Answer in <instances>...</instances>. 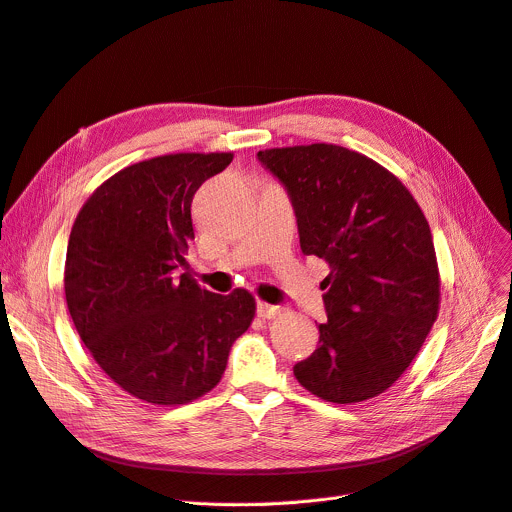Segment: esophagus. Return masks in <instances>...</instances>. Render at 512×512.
<instances>
[{
	"mask_svg": "<svg viewBox=\"0 0 512 512\" xmlns=\"http://www.w3.org/2000/svg\"><path fill=\"white\" fill-rule=\"evenodd\" d=\"M280 311H282V307H278V305L257 301V316L263 320H272V318L280 316Z\"/></svg>",
	"mask_w": 512,
	"mask_h": 512,
	"instance_id": "1",
	"label": "esophagus"
}]
</instances>
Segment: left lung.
I'll return each instance as SVG.
<instances>
[{
	"mask_svg": "<svg viewBox=\"0 0 512 512\" xmlns=\"http://www.w3.org/2000/svg\"><path fill=\"white\" fill-rule=\"evenodd\" d=\"M291 198L301 251L324 259L320 345L297 381L332 404L387 391L416 358L439 314L429 221L410 190L364 154L337 144L259 150Z\"/></svg>",
	"mask_w": 512,
	"mask_h": 512,
	"instance_id": "obj_1",
	"label": "left lung"
}]
</instances>
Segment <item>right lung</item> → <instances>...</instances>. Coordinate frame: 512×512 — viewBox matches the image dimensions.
<instances>
[{
	"instance_id": "obj_1",
	"label": "right lung",
	"mask_w": 512,
	"mask_h": 512,
	"mask_svg": "<svg viewBox=\"0 0 512 512\" xmlns=\"http://www.w3.org/2000/svg\"><path fill=\"white\" fill-rule=\"evenodd\" d=\"M232 152H177L115 173L81 207L64 295L81 341L129 395L180 406L209 393L255 318L244 288L217 295L182 272L192 198Z\"/></svg>"
}]
</instances>
